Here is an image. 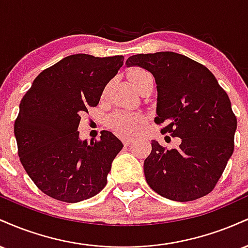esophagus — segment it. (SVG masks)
Masks as SVG:
<instances>
[{
	"label": "esophagus",
	"instance_id": "obj_1",
	"mask_svg": "<svg viewBox=\"0 0 248 248\" xmlns=\"http://www.w3.org/2000/svg\"><path fill=\"white\" fill-rule=\"evenodd\" d=\"M121 140H122V143H124V146H129V144L134 141V139L133 138H127V136H126V138H122Z\"/></svg>",
	"mask_w": 248,
	"mask_h": 248
}]
</instances>
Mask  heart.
I'll list each match as a JSON object with an SVG mask.
<instances>
[{
  "instance_id": "b5f03b06",
  "label": "heart",
  "mask_w": 248,
  "mask_h": 248,
  "mask_svg": "<svg viewBox=\"0 0 248 248\" xmlns=\"http://www.w3.org/2000/svg\"><path fill=\"white\" fill-rule=\"evenodd\" d=\"M150 73L147 72L146 70L142 69H134L129 72V79L132 81V84L138 87V85L146 77H149ZM107 91V88H106ZM106 91L104 92V94H106ZM144 121L143 115L139 114V113H129V112H116L113 115L109 116L108 119V124L112 128L113 130H115L116 133L122 134V135H132V134L138 132V129L140 128V124Z\"/></svg>"
}]
</instances>
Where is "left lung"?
<instances>
[{"mask_svg": "<svg viewBox=\"0 0 248 248\" xmlns=\"http://www.w3.org/2000/svg\"><path fill=\"white\" fill-rule=\"evenodd\" d=\"M127 67L154 76L157 90L156 124L181 139L177 149L152 141L144 160L146 181L162 197L189 202L213 190L234 149L237 118L229 95L204 65L176 52L135 55Z\"/></svg>", "mask_w": 248, "mask_h": 248, "instance_id": "1", "label": "left lung"}]
</instances>
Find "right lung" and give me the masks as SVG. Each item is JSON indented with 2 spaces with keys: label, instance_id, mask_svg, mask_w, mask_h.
I'll use <instances>...</instances> for the list:
<instances>
[{
  "label": "right lung",
  "instance_id": "obj_1",
  "mask_svg": "<svg viewBox=\"0 0 248 248\" xmlns=\"http://www.w3.org/2000/svg\"><path fill=\"white\" fill-rule=\"evenodd\" d=\"M122 65L124 56H67L39 73L21 100L14 127L19 160L45 195L77 203L106 186L124 144L108 130L88 143L78 127Z\"/></svg>",
  "mask_w": 248,
  "mask_h": 248
}]
</instances>
